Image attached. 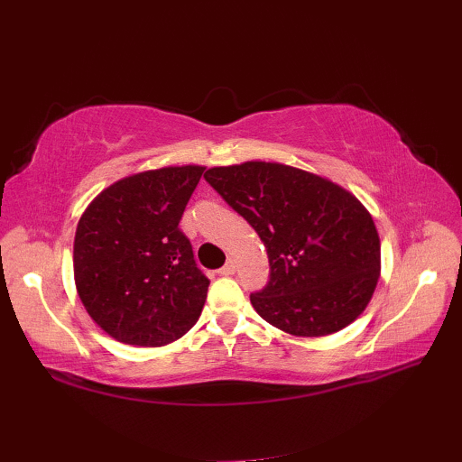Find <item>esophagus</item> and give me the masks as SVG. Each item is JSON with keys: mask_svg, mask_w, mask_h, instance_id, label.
<instances>
[{"mask_svg": "<svg viewBox=\"0 0 462 462\" xmlns=\"http://www.w3.org/2000/svg\"><path fill=\"white\" fill-rule=\"evenodd\" d=\"M219 273L225 275V277L233 275V273H235V263H233V261H227V263H225V265L219 269Z\"/></svg>", "mask_w": 462, "mask_h": 462, "instance_id": "34e87169", "label": "esophagus"}]
</instances>
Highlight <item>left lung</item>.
<instances>
[{"mask_svg": "<svg viewBox=\"0 0 462 462\" xmlns=\"http://www.w3.org/2000/svg\"><path fill=\"white\" fill-rule=\"evenodd\" d=\"M205 179L263 241L269 282L255 311L285 334L339 332L366 310L380 277V237L350 190L280 162L213 167Z\"/></svg>", "mask_w": 462, "mask_h": 462, "instance_id": "1", "label": "left lung"}]
</instances>
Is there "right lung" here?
<instances>
[{
    "mask_svg": "<svg viewBox=\"0 0 462 462\" xmlns=\"http://www.w3.org/2000/svg\"><path fill=\"white\" fill-rule=\"evenodd\" d=\"M203 171L185 164L120 179L78 221V295L96 324L118 342L167 346L201 316L208 280L179 223Z\"/></svg>",
    "mask_w": 462,
    "mask_h": 462,
    "instance_id": "obj_1",
    "label": "right lung"
}]
</instances>
